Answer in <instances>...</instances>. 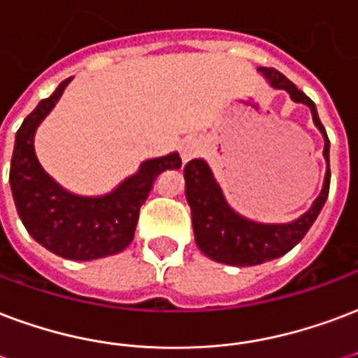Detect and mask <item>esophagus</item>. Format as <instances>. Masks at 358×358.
<instances>
[{
  "instance_id": "34e87169",
  "label": "esophagus",
  "mask_w": 358,
  "mask_h": 358,
  "mask_svg": "<svg viewBox=\"0 0 358 358\" xmlns=\"http://www.w3.org/2000/svg\"><path fill=\"white\" fill-rule=\"evenodd\" d=\"M201 152H203V144H201V140L197 138L184 140V144H182V148H180L182 161H189V159L197 157Z\"/></svg>"
}]
</instances>
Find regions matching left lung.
<instances>
[{
    "label": "left lung",
    "mask_w": 358,
    "mask_h": 358,
    "mask_svg": "<svg viewBox=\"0 0 358 358\" xmlns=\"http://www.w3.org/2000/svg\"><path fill=\"white\" fill-rule=\"evenodd\" d=\"M258 73H262L273 89L287 91L294 102L307 106L311 110L315 127L324 138L322 157L327 161V172L317 199L300 218L287 224H264L246 218L227 203L226 195L214 178L213 169L205 159H192L184 166L186 199L192 208L195 243L201 252L210 260L237 267L258 266L264 262L280 258L282 254L292 250L303 239L309 227L313 226L327 203L330 189V140L320 123L315 102L275 68H258Z\"/></svg>",
    "instance_id": "1"
}]
</instances>
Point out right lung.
Wrapping results in <instances>:
<instances>
[{
    "label": "right lung",
    "instance_id": "right-lung-1",
    "mask_svg": "<svg viewBox=\"0 0 358 358\" xmlns=\"http://www.w3.org/2000/svg\"><path fill=\"white\" fill-rule=\"evenodd\" d=\"M70 79L24 119L15 138L9 184L17 213L34 239L60 258L89 262L125 250L134 237L140 206L153 182L165 171H176L182 159L176 152L145 159L138 171L104 195H78L49 176L34 148L36 131L62 96Z\"/></svg>",
    "mask_w": 358,
    "mask_h": 358
}]
</instances>
